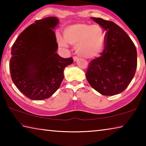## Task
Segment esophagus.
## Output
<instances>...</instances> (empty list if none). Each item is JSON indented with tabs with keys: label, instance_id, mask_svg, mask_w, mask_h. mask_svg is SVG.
<instances>
[{
	"label": "esophagus",
	"instance_id": "34e87169",
	"mask_svg": "<svg viewBox=\"0 0 146 146\" xmlns=\"http://www.w3.org/2000/svg\"><path fill=\"white\" fill-rule=\"evenodd\" d=\"M73 60H74V61H77L78 60V57L77 56H73Z\"/></svg>",
	"mask_w": 146,
	"mask_h": 146
}]
</instances>
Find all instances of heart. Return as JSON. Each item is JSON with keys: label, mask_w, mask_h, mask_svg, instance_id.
I'll return each instance as SVG.
<instances>
[{"label": "heart", "mask_w": 146, "mask_h": 146, "mask_svg": "<svg viewBox=\"0 0 146 146\" xmlns=\"http://www.w3.org/2000/svg\"><path fill=\"white\" fill-rule=\"evenodd\" d=\"M64 39L58 36V43L66 47L67 44L76 46L79 55L87 58H93L102 52L105 46L106 33L98 24L76 23L68 26L64 30Z\"/></svg>", "instance_id": "obj_1"}]
</instances>
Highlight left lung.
Returning <instances> with one entry per match:
<instances>
[{
  "label": "left lung",
  "instance_id": "8db88e82",
  "mask_svg": "<svg viewBox=\"0 0 146 146\" xmlns=\"http://www.w3.org/2000/svg\"><path fill=\"white\" fill-rule=\"evenodd\" d=\"M91 19L106 31V42L101 56L89 64L86 78L102 95H117L124 91L134 77L137 49L128 35L113 22Z\"/></svg>",
  "mask_w": 146,
  "mask_h": 146
}]
</instances>
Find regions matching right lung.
<instances>
[{
  "label": "right lung",
  "mask_w": 146,
  "mask_h": 146,
  "mask_svg": "<svg viewBox=\"0 0 146 146\" xmlns=\"http://www.w3.org/2000/svg\"><path fill=\"white\" fill-rule=\"evenodd\" d=\"M56 17L38 20L20 34L11 48L9 70L14 84L33 100L46 99L60 87L65 67L72 64L70 57L56 53L58 44L53 29Z\"/></svg>",
  "instance_id": "1"
}]
</instances>
